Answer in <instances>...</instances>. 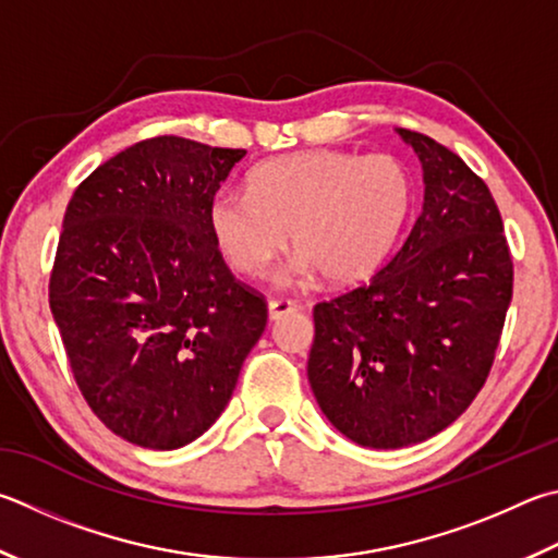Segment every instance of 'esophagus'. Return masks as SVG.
Wrapping results in <instances>:
<instances>
[{"mask_svg": "<svg viewBox=\"0 0 558 558\" xmlns=\"http://www.w3.org/2000/svg\"><path fill=\"white\" fill-rule=\"evenodd\" d=\"M295 310H298V305H295V302H290V300H270L268 302V314H270L272 322L282 319V317H286V314L295 312Z\"/></svg>", "mask_w": 558, "mask_h": 558, "instance_id": "obj_1", "label": "esophagus"}]
</instances>
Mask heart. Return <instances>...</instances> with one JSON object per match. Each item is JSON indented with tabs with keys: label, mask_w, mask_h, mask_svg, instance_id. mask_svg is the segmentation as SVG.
Instances as JSON below:
<instances>
[{
	"label": "heart",
	"mask_w": 558,
	"mask_h": 558,
	"mask_svg": "<svg viewBox=\"0 0 558 558\" xmlns=\"http://www.w3.org/2000/svg\"><path fill=\"white\" fill-rule=\"evenodd\" d=\"M414 180L388 154L307 150L266 160L246 178V195L219 192L207 225L236 272L258 278L282 248H298L290 276L317 270L333 286L376 272L408 227Z\"/></svg>",
	"instance_id": "b5f03b06"
}]
</instances>
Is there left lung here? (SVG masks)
Here are the masks:
<instances>
[{"instance_id":"1","label":"left lung","mask_w":558,"mask_h":558,"mask_svg":"<svg viewBox=\"0 0 558 558\" xmlns=\"http://www.w3.org/2000/svg\"><path fill=\"white\" fill-rule=\"evenodd\" d=\"M424 202L366 286L314 307L307 376L343 437L400 449L447 429L488 378L512 300V258L485 182L417 131Z\"/></svg>"}]
</instances>
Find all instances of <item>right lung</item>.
Returning a JSON list of instances; mask_svg holds the SVG:
<instances>
[{
	"label": "right lung",
	"mask_w": 558,
	"mask_h": 558,
	"mask_svg": "<svg viewBox=\"0 0 558 558\" xmlns=\"http://www.w3.org/2000/svg\"><path fill=\"white\" fill-rule=\"evenodd\" d=\"M244 148L156 136L80 182L48 300L89 408L117 437L180 449L231 400L268 307L227 268L207 225Z\"/></svg>",
	"instance_id": "add662e5"
}]
</instances>
